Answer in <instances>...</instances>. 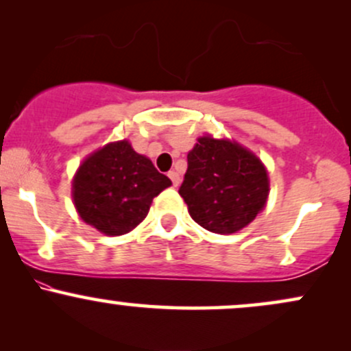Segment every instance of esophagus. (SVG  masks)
<instances>
[{
	"mask_svg": "<svg viewBox=\"0 0 351 351\" xmlns=\"http://www.w3.org/2000/svg\"><path fill=\"white\" fill-rule=\"evenodd\" d=\"M168 176H170V180H171L173 186H178V184H180V181H181V176L178 175V173H176L175 170H173V171L168 173Z\"/></svg>",
	"mask_w": 351,
	"mask_h": 351,
	"instance_id": "esophagus-1",
	"label": "esophagus"
}]
</instances>
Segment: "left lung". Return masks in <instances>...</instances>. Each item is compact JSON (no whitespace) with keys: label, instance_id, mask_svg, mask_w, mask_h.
Segmentation results:
<instances>
[{"label":"left lung","instance_id":"1","mask_svg":"<svg viewBox=\"0 0 351 351\" xmlns=\"http://www.w3.org/2000/svg\"><path fill=\"white\" fill-rule=\"evenodd\" d=\"M189 216L208 231L232 234L252 223L269 196L264 163L232 140L199 136L180 186Z\"/></svg>","mask_w":351,"mask_h":351}]
</instances>
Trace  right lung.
Here are the masks:
<instances>
[{
  "label": "right lung",
  "instance_id": "obj_1",
  "mask_svg": "<svg viewBox=\"0 0 351 351\" xmlns=\"http://www.w3.org/2000/svg\"><path fill=\"white\" fill-rule=\"evenodd\" d=\"M171 181L127 140L107 143L84 160L72 181L79 216L107 236H122L147 217Z\"/></svg>",
  "mask_w": 351,
  "mask_h": 351
}]
</instances>
